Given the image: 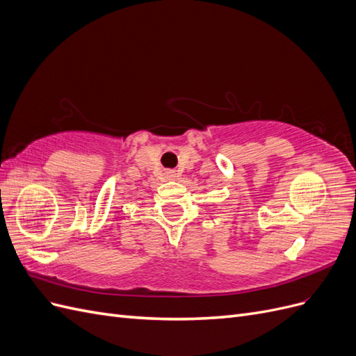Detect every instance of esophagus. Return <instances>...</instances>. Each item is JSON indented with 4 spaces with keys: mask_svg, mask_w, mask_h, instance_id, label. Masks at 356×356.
<instances>
[{
    "mask_svg": "<svg viewBox=\"0 0 356 356\" xmlns=\"http://www.w3.org/2000/svg\"><path fill=\"white\" fill-rule=\"evenodd\" d=\"M168 178H169V179H175V174H174V172H169Z\"/></svg>",
    "mask_w": 356,
    "mask_h": 356,
    "instance_id": "1",
    "label": "esophagus"
}]
</instances>
